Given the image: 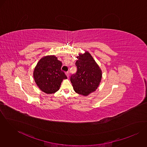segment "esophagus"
<instances>
[{"instance_id":"1","label":"esophagus","mask_w":147,"mask_h":147,"mask_svg":"<svg viewBox=\"0 0 147 147\" xmlns=\"http://www.w3.org/2000/svg\"><path fill=\"white\" fill-rule=\"evenodd\" d=\"M65 75H66V76H67V78H68V77H69V72H65Z\"/></svg>"}]
</instances>
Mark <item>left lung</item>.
<instances>
[{"instance_id":"8db88e82","label":"left lung","mask_w":147,"mask_h":147,"mask_svg":"<svg viewBox=\"0 0 147 147\" xmlns=\"http://www.w3.org/2000/svg\"><path fill=\"white\" fill-rule=\"evenodd\" d=\"M76 62V73L71 77V82L75 92L80 95L87 96L96 91L101 83L102 70L87 51L79 53Z\"/></svg>"}]
</instances>
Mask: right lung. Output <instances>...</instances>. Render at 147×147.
I'll return each instance as SVG.
<instances>
[{
    "instance_id": "1",
    "label": "right lung",
    "mask_w": 147,
    "mask_h": 147,
    "mask_svg": "<svg viewBox=\"0 0 147 147\" xmlns=\"http://www.w3.org/2000/svg\"><path fill=\"white\" fill-rule=\"evenodd\" d=\"M62 63L54 55L43 57L33 71V78L38 87L46 94L57 92L64 79L67 78L61 71Z\"/></svg>"
}]
</instances>
